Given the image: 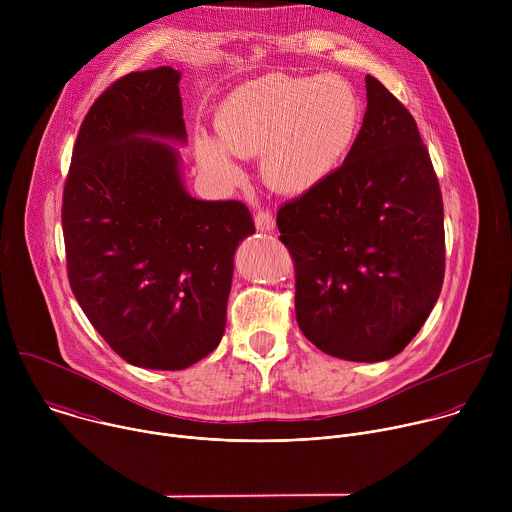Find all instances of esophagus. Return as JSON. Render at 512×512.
<instances>
[{
	"label": "esophagus",
	"mask_w": 512,
	"mask_h": 512,
	"mask_svg": "<svg viewBox=\"0 0 512 512\" xmlns=\"http://www.w3.org/2000/svg\"><path fill=\"white\" fill-rule=\"evenodd\" d=\"M255 227H257L259 231H273V227H275L273 214H271L269 210H259V212L255 214Z\"/></svg>",
	"instance_id": "obj_1"
}]
</instances>
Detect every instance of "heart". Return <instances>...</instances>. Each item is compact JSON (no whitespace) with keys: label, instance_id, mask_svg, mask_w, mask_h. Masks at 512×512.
Returning <instances> with one entry per match:
<instances>
[{"label":"heart","instance_id":"obj_1","mask_svg":"<svg viewBox=\"0 0 512 512\" xmlns=\"http://www.w3.org/2000/svg\"><path fill=\"white\" fill-rule=\"evenodd\" d=\"M362 121V103L340 75L271 72L241 85L216 115L221 141L196 137L200 164L221 180L241 176L231 154H263L265 182L283 194H304L328 180L348 156Z\"/></svg>","mask_w":512,"mask_h":512}]
</instances>
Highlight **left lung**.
<instances>
[{"mask_svg": "<svg viewBox=\"0 0 512 512\" xmlns=\"http://www.w3.org/2000/svg\"><path fill=\"white\" fill-rule=\"evenodd\" d=\"M277 229L312 344L379 362L413 340L444 283V202L413 115L377 79L344 164L281 204Z\"/></svg>", "mask_w": 512, "mask_h": 512, "instance_id": "1", "label": "left lung"}]
</instances>
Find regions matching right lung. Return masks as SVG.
Returning <instances> with one entry per match:
<instances>
[{
    "label": "right lung",
    "instance_id": "obj_1",
    "mask_svg": "<svg viewBox=\"0 0 512 512\" xmlns=\"http://www.w3.org/2000/svg\"><path fill=\"white\" fill-rule=\"evenodd\" d=\"M180 72L160 66L111 83L85 115L62 192L70 289L129 364L182 371L223 338L233 255L255 233L239 200L186 194ZM148 134V138H143Z\"/></svg>",
    "mask_w": 512,
    "mask_h": 512
}]
</instances>
